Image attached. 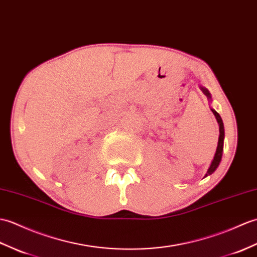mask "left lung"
Returning a JSON list of instances; mask_svg holds the SVG:
<instances>
[{"label":"left lung","instance_id":"1","mask_svg":"<svg viewBox=\"0 0 257 257\" xmlns=\"http://www.w3.org/2000/svg\"><path fill=\"white\" fill-rule=\"evenodd\" d=\"M200 89L202 91V93H204L207 98L209 99V101H211V94L209 93V91L204 86H199ZM211 111L213 112L214 117H216L217 121H218V124H219V140H218V147H217V150H216V153H214V157H213V160L211 161V164L209 166V169H208L207 173L205 177L211 175L212 173L217 170V168L219 166L220 162H221V159H222V152H223V141H224V126H223V121L221 117H220V115L218 114V112L214 110L213 108H211Z\"/></svg>","mask_w":257,"mask_h":257}]
</instances>
